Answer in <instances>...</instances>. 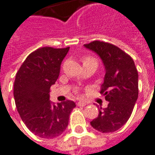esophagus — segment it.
I'll return each mask as SVG.
<instances>
[{"instance_id": "1", "label": "esophagus", "mask_w": 155, "mask_h": 155, "mask_svg": "<svg viewBox=\"0 0 155 155\" xmlns=\"http://www.w3.org/2000/svg\"><path fill=\"white\" fill-rule=\"evenodd\" d=\"M87 104L86 103H84V102H78L77 103V106L79 107H84L86 106Z\"/></svg>"}]
</instances>
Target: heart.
Listing matches in <instances>:
<instances>
[{
	"label": "heart",
	"instance_id": "b5f03b06",
	"mask_svg": "<svg viewBox=\"0 0 155 155\" xmlns=\"http://www.w3.org/2000/svg\"><path fill=\"white\" fill-rule=\"evenodd\" d=\"M84 64H89V65H93L95 67H97V66H98V61L94 57H86L83 58V65H84Z\"/></svg>",
	"mask_w": 155,
	"mask_h": 155
}]
</instances>
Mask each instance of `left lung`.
Returning a JSON list of instances; mask_svg holds the SVG:
<instances>
[{"label": "left lung", "instance_id": "8db88e82", "mask_svg": "<svg viewBox=\"0 0 155 155\" xmlns=\"http://www.w3.org/2000/svg\"><path fill=\"white\" fill-rule=\"evenodd\" d=\"M84 47L100 57L105 70L100 93L108 102L90 121L102 133L116 131L130 118L138 98V72L132 58L116 46L94 41Z\"/></svg>", "mask_w": 155, "mask_h": 155}]
</instances>
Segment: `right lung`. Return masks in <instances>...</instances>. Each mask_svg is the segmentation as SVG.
Wrapping results in <instances>:
<instances>
[{
    "label": "right lung",
    "instance_id": "right-lung-1",
    "mask_svg": "<svg viewBox=\"0 0 155 155\" xmlns=\"http://www.w3.org/2000/svg\"><path fill=\"white\" fill-rule=\"evenodd\" d=\"M69 49L38 48L27 57L15 76L14 98L17 111L28 130L41 138L61 135L75 107L71 100L51 103L49 94L59 77L61 64Z\"/></svg>",
    "mask_w": 155,
    "mask_h": 155
}]
</instances>
